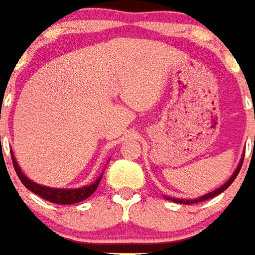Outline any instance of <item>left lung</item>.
Wrapping results in <instances>:
<instances>
[{"instance_id": "left-lung-1", "label": "left lung", "mask_w": 255, "mask_h": 255, "mask_svg": "<svg viewBox=\"0 0 255 255\" xmlns=\"http://www.w3.org/2000/svg\"><path fill=\"white\" fill-rule=\"evenodd\" d=\"M243 157H245V154L242 155L241 161H239V164H238V166H236L235 172L232 173V176L227 180V182L221 186V187L216 188V190H213V191L208 192V194H205V195H202V197L199 198H195V199H180V198H172V197H165L168 201H172V202H176V203H183V205H192V203H197V202H203V201H208V199H210V198L216 197V195H219V194H221L223 191H225L227 188L230 187L231 184H232V182L235 180V177L238 176V173H239V171H241L242 168V164H243Z\"/></svg>"}]
</instances>
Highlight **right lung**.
Masks as SVG:
<instances>
[{"label": "right lung", "mask_w": 255, "mask_h": 255, "mask_svg": "<svg viewBox=\"0 0 255 255\" xmlns=\"http://www.w3.org/2000/svg\"><path fill=\"white\" fill-rule=\"evenodd\" d=\"M10 155H12V161H13L14 171L17 173L20 182L23 183L30 191L36 194L38 197L43 198V199H46L49 202L58 203V205H72V203L82 202L84 199H87V198L97 190V187H98V184H100L101 182V179L104 176V172H102L100 176L97 177L95 182H93L91 184H89V186H83V187L79 188L47 187V186H42V184H38V183L30 180V179L21 172L19 164H17V161L14 158V154L12 151H10Z\"/></svg>", "instance_id": "1"}]
</instances>
